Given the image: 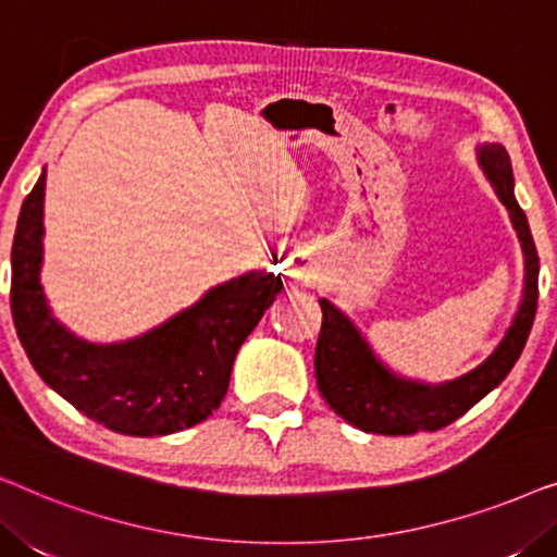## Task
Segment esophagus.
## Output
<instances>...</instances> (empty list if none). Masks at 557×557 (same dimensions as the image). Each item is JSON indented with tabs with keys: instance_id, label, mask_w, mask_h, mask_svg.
<instances>
[{
	"instance_id": "obj_1",
	"label": "esophagus",
	"mask_w": 557,
	"mask_h": 557,
	"mask_svg": "<svg viewBox=\"0 0 557 557\" xmlns=\"http://www.w3.org/2000/svg\"><path fill=\"white\" fill-rule=\"evenodd\" d=\"M288 276H292L296 284H311L319 276V263L317 253L309 248H296L292 256H288Z\"/></svg>"
}]
</instances>
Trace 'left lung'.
<instances>
[{"instance_id":"1","label":"left lung","mask_w":557,"mask_h":557,"mask_svg":"<svg viewBox=\"0 0 557 557\" xmlns=\"http://www.w3.org/2000/svg\"><path fill=\"white\" fill-rule=\"evenodd\" d=\"M482 164L490 174L499 200L507 205L517 235L522 240L524 265V296L507 337L494 349L490 360L446 385H418L398 380L380 364L364 345L349 319L334 309V304L319 299L322 307V330H319L314 352V377L334 413L352 423L355 429L383 436H410L418 431H438L461 418L471 406H476L486 393L494 391L507 372L520 360L524 342L530 337L537 311V273L540 258L532 240L528 218L512 193V162L502 147H484Z\"/></svg>"}]
</instances>
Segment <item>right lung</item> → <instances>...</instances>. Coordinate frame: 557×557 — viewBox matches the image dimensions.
<instances>
[{"label":"right lung","instance_id":"add662e5","mask_svg":"<svg viewBox=\"0 0 557 557\" xmlns=\"http://www.w3.org/2000/svg\"><path fill=\"white\" fill-rule=\"evenodd\" d=\"M45 174L20 210L12 243V319L45 383L90 421L126 436L202 423L225 398L235 355L284 288L253 271L212 288L159 330L124 345H88L50 317L40 286Z\"/></svg>","mask_w":557,"mask_h":557}]
</instances>
